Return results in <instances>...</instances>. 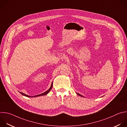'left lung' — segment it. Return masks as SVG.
Masks as SVG:
<instances>
[{"mask_svg":"<svg viewBox=\"0 0 127 127\" xmlns=\"http://www.w3.org/2000/svg\"><path fill=\"white\" fill-rule=\"evenodd\" d=\"M76 94L78 95H79V96H81V97H84V96H83L82 95H80V94H79V93H76Z\"/></svg>","mask_w":127,"mask_h":127,"instance_id":"1","label":"left lung"}]
</instances>
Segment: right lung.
I'll use <instances>...</instances> for the list:
<instances>
[{
  "mask_svg": "<svg viewBox=\"0 0 127 127\" xmlns=\"http://www.w3.org/2000/svg\"><path fill=\"white\" fill-rule=\"evenodd\" d=\"M52 87H53V82H52V83H51V85L50 88H49L47 91H46V92H44V93H42V94H41L37 95H35V96H30L27 95H26V94H25L24 93H22V92H20V93H21L22 95H23V96H25V97H38V96H44V95H47V94L50 91V90H51V89L52 88Z\"/></svg>",
  "mask_w": 127,
  "mask_h": 127,
  "instance_id": "add662e5",
  "label": "right lung"
}]
</instances>
